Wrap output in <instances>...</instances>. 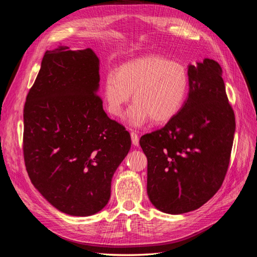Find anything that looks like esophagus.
Masks as SVG:
<instances>
[{"instance_id":"obj_1","label":"esophagus","mask_w":257,"mask_h":257,"mask_svg":"<svg viewBox=\"0 0 257 257\" xmlns=\"http://www.w3.org/2000/svg\"><path fill=\"white\" fill-rule=\"evenodd\" d=\"M131 138H132V143H133L134 146H138L139 145L138 135L136 133H134V132H132V133H131Z\"/></svg>"}]
</instances>
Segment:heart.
Wrapping results in <instances>:
<instances>
[{
  "mask_svg": "<svg viewBox=\"0 0 257 257\" xmlns=\"http://www.w3.org/2000/svg\"><path fill=\"white\" fill-rule=\"evenodd\" d=\"M189 91V74L183 65L159 56H147L121 64L108 73L103 93L107 110L121 116L133 93L134 105L127 121L142 126L148 121L162 124L181 110Z\"/></svg>",
  "mask_w": 257,
  "mask_h": 257,
  "instance_id": "obj_1",
  "label": "heart"
}]
</instances>
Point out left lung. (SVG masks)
<instances>
[{"label": "left lung", "mask_w": 257, "mask_h": 257, "mask_svg": "<svg viewBox=\"0 0 257 257\" xmlns=\"http://www.w3.org/2000/svg\"><path fill=\"white\" fill-rule=\"evenodd\" d=\"M220 64L189 65V96L164 127L142 136L147 193L160 211L181 214L206 204L226 175L236 130Z\"/></svg>", "instance_id": "1"}]
</instances>
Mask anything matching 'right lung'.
Returning a JSON list of instances; mask_svg holds the SVG:
<instances>
[{
  "label": "right lung",
  "instance_id": "add662e5",
  "mask_svg": "<svg viewBox=\"0 0 257 257\" xmlns=\"http://www.w3.org/2000/svg\"><path fill=\"white\" fill-rule=\"evenodd\" d=\"M92 49L47 50L23 109V157L31 182L59 211L89 216L110 198L111 179L131 149L108 118Z\"/></svg>",
  "mask_w": 257,
  "mask_h": 257
}]
</instances>
